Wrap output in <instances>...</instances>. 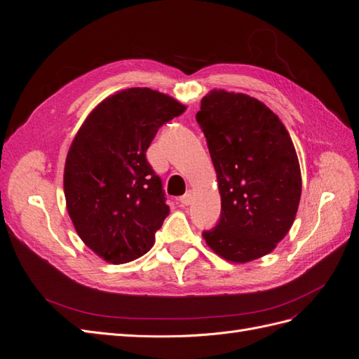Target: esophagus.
Segmentation results:
<instances>
[{
  "instance_id": "34e87169",
  "label": "esophagus",
  "mask_w": 359,
  "mask_h": 359,
  "mask_svg": "<svg viewBox=\"0 0 359 359\" xmlns=\"http://www.w3.org/2000/svg\"><path fill=\"white\" fill-rule=\"evenodd\" d=\"M191 201H193V193H191V191H187L186 194H184V196H181V198H180V203H181L182 206H187V205H190V203H191Z\"/></svg>"
}]
</instances>
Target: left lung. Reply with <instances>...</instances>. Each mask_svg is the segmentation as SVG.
<instances>
[{
  "instance_id": "1",
  "label": "left lung",
  "mask_w": 359,
  "mask_h": 359,
  "mask_svg": "<svg viewBox=\"0 0 359 359\" xmlns=\"http://www.w3.org/2000/svg\"><path fill=\"white\" fill-rule=\"evenodd\" d=\"M196 121L222 196L219 223L202 233L206 244L236 264L271 253L301 199L299 161L286 127L255 97L224 90L203 97Z\"/></svg>"
}]
</instances>
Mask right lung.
Masks as SVG:
<instances>
[{
	"instance_id": "obj_1",
	"label": "right lung",
	"mask_w": 359,
	"mask_h": 359,
	"mask_svg": "<svg viewBox=\"0 0 359 359\" xmlns=\"http://www.w3.org/2000/svg\"><path fill=\"white\" fill-rule=\"evenodd\" d=\"M184 111L166 94L128 88L104 99L76 133L64 168L67 211L106 262H130L154 245L169 206L145 153L158 128Z\"/></svg>"
}]
</instances>
